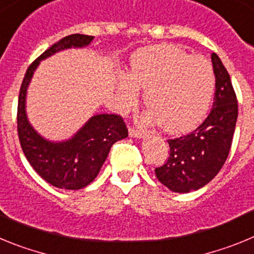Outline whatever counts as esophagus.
<instances>
[{
    "label": "esophagus",
    "mask_w": 254,
    "mask_h": 254,
    "mask_svg": "<svg viewBox=\"0 0 254 254\" xmlns=\"http://www.w3.org/2000/svg\"><path fill=\"white\" fill-rule=\"evenodd\" d=\"M128 134L131 136V137H137V138L143 137L142 132H141L140 129H137V128H133V127H129Z\"/></svg>",
    "instance_id": "obj_1"
}]
</instances>
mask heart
<instances>
[{
    "label": "heart",
    "mask_w": 254,
    "mask_h": 254,
    "mask_svg": "<svg viewBox=\"0 0 254 254\" xmlns=\"http://www.w3.org/2000/svg\"><path fill=\"white\" fill-rule=\"evenodd\" d=\"M145 90L150 108L146 121L158 122L168 133H183L202 122L215 91V73L206 58L192 57L169 44L138 51L131 62L129 76L118 80L123 108L136 104L138 89Z\"/></svg>",
    "instance_id": "1"
}]
</instances>
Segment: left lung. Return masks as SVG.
I'll list each match as a JSON object with an SVG mask.
<instances>
[{
  "mask_svg": "<svg viewBox=\"0 0 254 254\" xmlns=\"http://www.w3.org/2000/svg\"><path fill=\"white\" fill-rule=\"evenodd\" d=\"M211 61L216 82L210 114L193 132L168 140L169 156L155 169L156 178L173 192L187 193L207 185L223 168L232 147L237 95L219 56L212 53Z\"/></svg>",
  "mask_w": 254,
  "mask_h": 254,
  "instance_id": "left-lung-1",
  "label": "left lung"
}]
</instances>
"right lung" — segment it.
<instances>
[{"label": "right lung", "mask_w": 254, "mask_h": 254, "mask_svg": "<svg viewBox=\"0 0 254 254\" xmlns=\"http://www.w3.org/2000/svg\"><path fill=\"white\" fill-rule=\"evenodd\" d=\"M93 39L91 35L71 34L58 40L28 67L20 87L17 102L20 145L33 169L57 188L80 190L90 185L98 176L113 143L128 136L122 117L98 114L91 117L72 138L64 142H51L37 133L26 118V89L40 61L71 47L89 46Z\"/></svg>", "instance_id": "right-lung-1"}]
</instances>
